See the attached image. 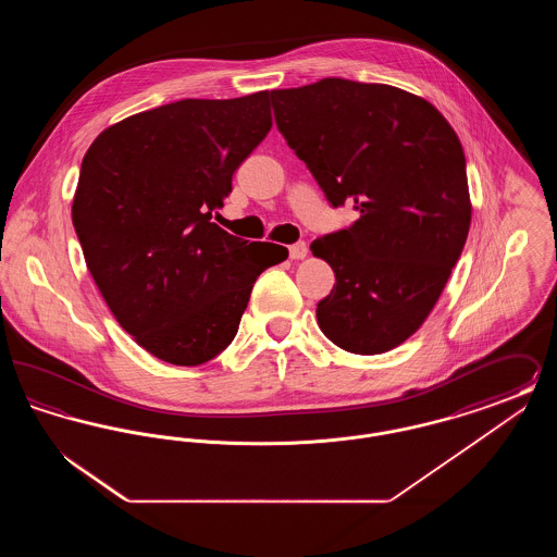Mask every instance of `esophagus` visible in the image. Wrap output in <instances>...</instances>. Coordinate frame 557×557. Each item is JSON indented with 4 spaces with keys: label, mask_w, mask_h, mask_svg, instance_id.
I'll list each match as a JSON object with an SVG mask.
<instances>
[{
    "label": "esophagus",
    "mask_w": 557,
    "mask_h": 557,
    "mask_svg": "<svg viewBox=\"0 0 557 557\" xmlns=\"http://www.w3.org/2000/svg\"><path fill=\"white\" fill-rule=\"evenodd\" d=\"M307 255H309V246H307L305 242H296V244H292L290 259H294V261H300V259H305Z\"/></svg>",
    "instance_id": "1"
}]
</instances>
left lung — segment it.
<instances>
[{
  "label": "left lung",
  "mask_w": 557,
  "mask_h": 557,
  "mask_svg": "<svg viewBox=\"0 0 557 557\" xmlns=\"http://www.w3.org/2000/svg\"><path fill=\"white\" fill-rule=\"evenodd\" d=\"M271 107L327 202L359 211L348 230L311 244L336 273L319 327L348 352H386L420 330L468 238L461 141L424 98L382 83L273 89Z\"/></svg>",
  "instance_id": "8db88e82"
}]
</instances>
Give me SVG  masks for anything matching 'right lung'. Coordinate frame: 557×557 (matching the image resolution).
<instances>
[{
	"mask_svg": "<svg viewBox=\"0 0 557 557\" xmlns=\"http://www.w3.org/2000/svg\"><path fill=\"white\" fill-rule=\"evenodd\" d=\"M269 129V91L180 100L108 127L83 157L73 225L87 269L121 327L166 363L202 366L232 345L252 284L288 257L211 221Z\"/></svg>",
	"mask_w": 557,
	"mask_h": 557,
	"instance_id": "obj_1",
	"label": "right lung"
}]
</instances>
